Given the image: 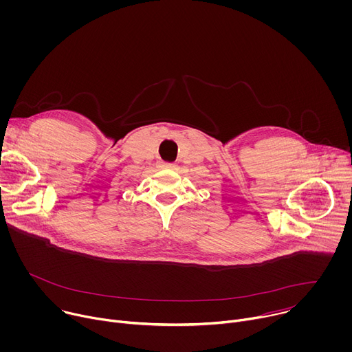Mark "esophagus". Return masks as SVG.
<instances>
[{
	"label": "esophagus",
	"mask_w": 352,
	"mask_h": 352,
	"mask_svg": "<svg viewBox=\"0 0 352 352\" xmlns=\"http://www.w3.org/2000/svg\"><path fill=\"white\" fill-rule=\"evenodd\" d=\"M177 166L173 164V163H162V168H166V170H174Z\"/></svg>",
	"instance_id": "1"
}]
</instances>
